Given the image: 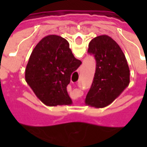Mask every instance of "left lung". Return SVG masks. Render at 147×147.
<instances>
[{
    "label": "left lung",
    "mask_w": 147,
    "mask_h": 147,
    "mask_svg": "<svg viewBox=\"0 0 147 147\" xmlns=\"http://www.w3.org/2000/svg\"><path fill=\"white\" fill-rule=\"evenodd\" d=\"M88 53L94 56L96 70L85 103L95 108H104L128 86L129 67L119 45L105 34L90 42Z\"/></svg>",
    "instance_id": "1"
}]
</instances>
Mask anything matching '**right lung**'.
I'll list each match as a JSON object with an SVG mask.
<instances>
[{"instance_id": "right-lung-1", "label": "right lung", "mask_w": 147, "mask_h": 147, "mask_svg": "<svg viewBox=\"0 0 147 147\" xmlns=\"http://www.w3.org/2000/svg\"><path fill=\"white\" fill-rule=\"evenodd\" d=\"M81 64L72 54L66 39L50 34L43 38L33 49L26 67L25 79L45 105H70L67 86L71 73Z\"/></svg>"}]
</instances>
